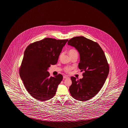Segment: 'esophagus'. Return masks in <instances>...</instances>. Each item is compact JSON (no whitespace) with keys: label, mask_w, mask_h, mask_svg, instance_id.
I'll list each match as a JSON object with an SVG mask.
<instances>
[{"label":"esophagus","mask_w":128,"mask_h":128,"mask_svg":"<svg viewBox=\"0 0 128 128\" xmlns=\"http://www.w3.org/2000/svg\"><path fill=\"white\" fill-rule=\"evenodd\" d=\"M69 78V77L68 76H63L64 79H66V78Z\"/></svg>","instance_id":"1"}]
</instances>
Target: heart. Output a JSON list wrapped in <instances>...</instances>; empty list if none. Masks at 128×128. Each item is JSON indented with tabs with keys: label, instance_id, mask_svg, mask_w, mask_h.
I'll return each instance as SVG.
<instances>
[{
	"label": "heart",
	"instance_id": "b5f03b06",
	"mask_svg": "<svg viewBox=\"0 0 128 128\" xmlns=\"http://www.w3.org/2000/svg\"><path fill=\"white\" fill-rule=\"evenodd\" d=\"M75 54H77V51L74 49H71L69 52V54L70 55V56ZM71 69H72V67L66 66L65 68V70L66 72H69L71 70Z\"/></svg>",
	"mask_w": 128,
	"mask_h": 128
}]
</instances>
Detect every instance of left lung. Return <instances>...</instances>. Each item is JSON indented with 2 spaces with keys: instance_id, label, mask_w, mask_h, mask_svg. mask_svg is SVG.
Returning <instances> with one entry per match:
<instances>
[{
  "instance_id": "8db88e82",
  "label": "left lung",
  "mask_w": 128,
  "mask_h": 128,
  "mask_svg": "<svg viewBox=\"0 0 128 128\" xmlns=\"http://www.w3.org/2000/svg\"><path fill=\"white\" fill-rule=\"evenodd\" d=\"M68 44L79 52L78 68L84 72L81 79L77 80L76 77H71L70 92L76 100H88L100 90L107 79L109 70L107 59L97 43L82 36L71 38Z\"/></svg>"
}]
</instances>
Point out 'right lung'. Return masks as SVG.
<instances>
[{"instance_id":"right-lung-1","label":"right lung","mask_w":128,"mask_h":128,"mask_svg":"<svg viewBox=\"0 0 128 128\" xmlns=\"http://www.w3.org/2000/svg\"><path fill=\"white\" fill-rule=\"evenodd\" d=\"M68 40L46 38L30 44L25 49L20 75L29 94L39 100H47L56 94L63 76L50 77V65L57 64L59 55Z\"/></svg>"}]
</instances>
